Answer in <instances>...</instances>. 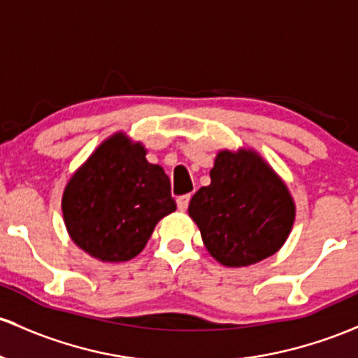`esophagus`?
<instances>
[{
	"label": "esophagus",
	"instance_id": "34e87169",
	"mask_svg": "<svg viewBox=\"0 0 358 358\" xmlns=\"http://www.w3.org/2000/svg\"><path fill=\"white\" fill-rule=\"evenodd\" d=\"M188 203H190V195H182L176 199V205H178V210L185 212L188 208Z\"/></svg>",
	"mask_w": 358,
	"mask_h": 358
}]
</instances>
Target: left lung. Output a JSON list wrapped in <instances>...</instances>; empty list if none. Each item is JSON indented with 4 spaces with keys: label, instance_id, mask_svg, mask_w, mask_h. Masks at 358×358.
<instances>
[{
    "label": "left lung",
    "instance_id": "1",
    "mask_svg": "<svg viewBox=\"0 0 358 358\" xmlns=\"http://www.w3.org/2000/svg\"><path fill=\"white\" fill-rule=\"evenodd\" d=\"M188 215L210 256L227 268H245L282 248L296 217L287 185L250 148L222 150L210 185L192 196Z\"/></svg>",
    "mask_w": 358,
    "mask_h": 358
}]
</instances>
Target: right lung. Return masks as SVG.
Wrapping results in <instances>:
<instances>
[{
  "instance_id": "right-lung-1",
  "label": "right lung",
  "mask_w": 358,
  "mask_h": 358,
  "mask_svg": "<svg viewBox=\"0 0 358 358\" xmlns=\"http://www.w3.org/2000/svg\"><path fill=\"white\" fill-rule=\"evenodd\" d=\"M143 143L119 131L73 171L62 213L77 248L102 262H124L146 248L156 224L176 210L170 178L146 159Z\"/></svg>"
}]
</instances>
